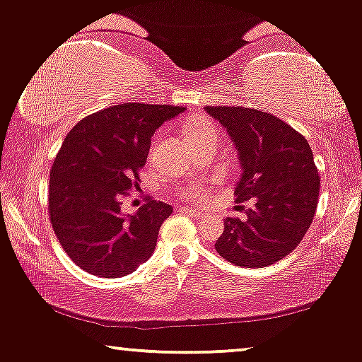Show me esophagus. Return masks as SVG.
I'll list each match as a JSON object with an SVG mask.
<instances>
[{
	"label": "esophagus",
	"instance_id": "34e87169",
	"mask_svg": "<svg viewBox=\"0 0 362 362\" xmlns=\"http://www.w3.org/2000/svg\"><path fill=\"white\" fill-rule=\"evenodd\" d=\"M180 212H182V214H187V216L194 217V219H202V217H204V212L194 211L192 207H180Z\"/></svg>",
	"mask_w": 362,
	"mask_h": 362
}]
</instances>
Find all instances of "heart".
Segmentation results:
<instances>
[{"mask_svg":"<svg viewBox=\"0 0 362 362\" xmlns=\"http://www.w3.org/2000/svg\"><path fill=\"white\" fill-rule=\"evenodd\" d=\"M206 132H214V128H212V126L204 119H192V121H189L185 126L187 138L192 136V134L206 133ZM200 194H202V189H200L199 185H195L190 189V195H192V197H197V195H200Z\"/></svg>","mask_w":362,"mask_h":362,"instance_id":"b5f03b06","label":"heart"}]
</instances>
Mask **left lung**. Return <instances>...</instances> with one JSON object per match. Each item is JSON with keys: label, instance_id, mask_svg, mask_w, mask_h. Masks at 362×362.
Returning <instances> with one entry per match:
<instances>
[{"label": "left lung", "instance_id": "1", "mask_svg": "<svg viewBox=\"0 0 362 362\" xmlns=\"http://www.w3.org/2000/svg\"><path fill=\"white\" fill-rule=\"evenodd\" d=\"M206 111L224 126L238 151L236 202L252 204L243 221L226 217L216 251L236 267H269L290 255L312 224L320 189L312 148L269 112L241 106Z\"/></svg>", "mask_w": 362, "mask_h": 362}]
</instances>
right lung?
I'll use <instances>...</instances> for the list:
<instances>
[{"instance_id":"add662e5","label":"right lung","mask_w":362,"mask_h":362,"mask_svg":"<svg viewBox=\"0 0 362 362\" xmlns=\"http://www.w3.org/2000/svg\"><path fill=\"white\" fill-rule=\"evenodd\" d=\"M184 111L117 104L84 117L65 136L50 172V223L69 258L90 275L126 276L155 251L173 207L148 199L134 214H123L121 197L138 187L156 129Z\"/></svg>"}]
</instances>
